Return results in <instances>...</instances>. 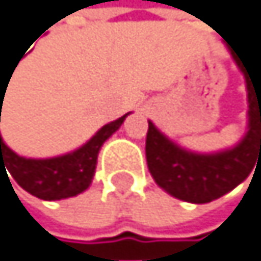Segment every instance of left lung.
Instances as JSON below:
<instances>
[{"mask_svg": "<svg viewBox=\"0 0 261 261\" xmlns=\"http://www.w3.org/2000/svg\"><path fill=\"white\" fill-rule=\"evenodd\" d=\"M231 58L245 76L248 98L247 133L235 146L215 153H198L175 143L148 121L146 163L160 188L188 203H210L247 180L261 162V85L253 83L238 56Z\"/></svg>", "mask_w": 261, "mask_h": 261, "instance_id": "1", "label": "left lung"}]
</instances>
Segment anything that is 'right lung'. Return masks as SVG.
Segmentation results:
<instances>
[{
  "instance_id": "add662e5",
  "label": "right lung",
  "mask_w": 261,
  "mask_h": 261,
  "mask_svg": "<svg viewBox=\"0 0 261 261\" xmlns=\"http://www.w3.org/2000/svg\"><path fill=\"white\" fill-rule=\"evenodd\" d=\"M5 88L8 86L0 85V108H3V101H5ZM128 115L129 113L101 126L85 145H81L76 150L53 158L21 156L5 143L0 133V170L6 166V170L21 188L41 200L53 201L76 196L91 185L99 150L105 141L120 129Z\"/></svg>"
}]
</instances>
